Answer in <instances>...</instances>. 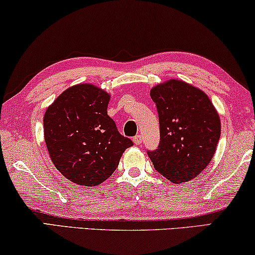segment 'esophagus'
<instances>
[{
    "mask_svg": "<svg viewBox=\"0 0 255 255\" xmlns=\"http://www.w3.org/2000/svg\"><path fill=\"white\" fill-rule=\"evenodd\" d=\"M132 141L136 145H141L142 144V136L141 135H136L134 138H132Z\"/></svg>",
    "mask_w": 255,
    "mask_h": 255,
    "instance_id": "1",
    "label": "esophagus"
}]
</instances>
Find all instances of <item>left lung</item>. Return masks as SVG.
<instances>
[{
    "label": "left lung",
    "instance_id": "left-lung-1",
    "mask_svg": "<svg viewBox=\"0 0 255 255\" xmlns=\"http://www.w3.org/2000/svg\"><path fill=\"white\" fill-rule=\"evenodd\" d=\"M150 97L159 118L160 141L146 151L158 172L174 184L189 181L202 172L216 151L221 120L209 97L178 80L153 87Z\"/></svg>",
    "mask_w": 255,
    "mask_h": 255
}]
</instances>
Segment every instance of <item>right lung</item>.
<instances>
[{"instance_id": "obj_1", "label": "right lung", "mask_w": 255, "mask_h": 255, "mask_svg": "<svg viewBox=\"0 0 255 255\" xmlns=\"http://www.w3.org/2000/svg\"><path fill=\"white\" fill-rule=\"evenodd\" d=\"M111 96L92 84L74 85L46 110L44 135L55 167L67 179L95 186L109 179L131 139L107 116Z\"/></svg>"}]
</instances>
